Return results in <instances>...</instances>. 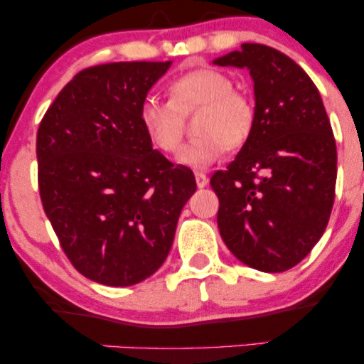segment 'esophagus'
Masks as SVG:
<instances>
[{
  "label": "esophagus",
  "instance_id": "34e87169",
  "mask_svg": "<svg viewBox=\"0 0 364 364\" xmlns=\"http://www.w3.org/2000/svg\"><path fill=\"white\" fill-rule=\"evenodd\" d=\"M195 179H196V186L203 188L208 185V176L205 173H195Z\"/></svg>",
  "mask_w": 364,
  "mask_h": 364
}]
</instances>
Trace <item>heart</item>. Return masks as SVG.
I'll use <instances>...</instances> for the list:
<instances>
[{"label":"heart","instance_id":"obj_1","mask_svg":"<svg viewBox=\"0 0 364 364\" xmlns=\"http://www.w3.org/2000/svg\"><path fill=\"white\" fill-rule=\"evenodd\" d=\"M202 107L196 116L195 140L179 152V164L207 169L228 147H240L255 124V104L245 92L232 89V80L214 68H196L169 83V101L147 97L140 106V124L154 147L164 154L179 149L185 132L183 116Z\"/></svg>","mask_w":364,"mask_h":364}]
</instances>
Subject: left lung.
Segmentation results:
<instances>
[{
    "label": "left lung",
    "mask_w": 364,
    "mask_h": 364,
    "mask_svg": "<svg viewBox=\"0 0 364 364\" xmlns=\"http://www.w3.org/2000/svg\"><path fill=\"white\" fill-rule=\"evenodd\" d=\"M214 65L248 68L255 124L235 161L210 178L217 225L240 262L284 272L318 243L332 212L337 149L318 89L289 56L246 43Z\"/></svg>",
    "instance_id": "1"
}]
</instances>
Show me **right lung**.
I'll return each instance as SVG.
<instances>
[{
  "instance_id": "add662e5",
  "label": "right lung",
  "mask_w": 364,
  "mask_h": 364,
  "mask_svg": "<svg viewBox=\"0 0 364 364\" xmlns=\"http://www.w3.org/2000/svg\"><path fill=\"white\" fill-rule=\"evenodd\" d=\"M171 61L82 70L37 132L39 193L63 252L82 275L112 287L150 277L168 258L191 169L152 149L140 124L147 92Z\"/></svg>"
}]
</instances>
